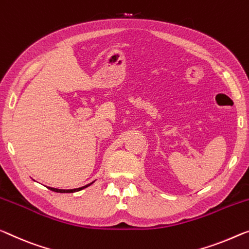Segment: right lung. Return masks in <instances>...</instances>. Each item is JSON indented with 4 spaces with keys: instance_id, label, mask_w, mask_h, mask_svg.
Instances as JSON below:
<instances>
[{
    "instance_id": "obj_1",
    "label": "right lung",
    "mask_w": 249,
    "mask_h": 249,
    "mask_svg": "<svg viewBox=\"0 0 249 249\" xmlns=\"http://www.w3.org/2000/svg\"><path fill=\"white\" fill-rule=\"evenodd\" d=\"M93 182H94V181L88 183V185L83 186V187H80V188H74V189H58V188H52V187H48V188H49L50 190H52V191H55V193H62V194H63V193H75V191H80V190L87 188V187H89L90 185H92Z\"/></svg>"
}]
</instances>
